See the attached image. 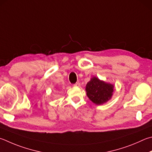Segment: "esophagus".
Masks as SVG:
<instances>
[{
  "label": "esophagus",
  "instance_id": "obj_1",
  "mask_svg": "<svg viewBox=\"0 0 152 152\" xmlns=\"http://www.w3.org/2000/svg\"><path fill=\"white\" fill-rule=\"evenodd\" d=\"M74 86H76V87H80V82H76V84H74Z\"/></svg>",
  "mask_w": 152,
  "mask_h": 152
}]
</instances>
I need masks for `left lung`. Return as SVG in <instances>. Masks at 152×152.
I'll return each instance as SVG.
<instances>
[{"label":"left lung","mask_w":152,"mask_h":152,"mask_svg":"<svg viewBox=\"0 0 152 152\" xmlns=\"http://www.w3.org/2000/svg\"><path fill=\"white\" fill-rule=\"evenodd\" d=\"M86 91L88 97L93 103L101 105L111 99L114 92V85L93 77L87 83Z\"/></svg>","instance_id":"left-lung-1"}]
</instances>
